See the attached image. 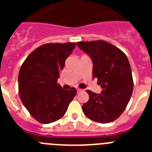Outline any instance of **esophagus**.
I'll list each match as a JSON object with an SVG mask.
<instances>
[{"instance_id": "34e87169", "label": "esophagus", "mask_w": 152, "mask_h": 152, "mask_svg": "<svg viewBox=\"0 0 152 152\" xmlns=\"http://www.w3.org/2000/svg\"><path fill=\"white\" fill-rule=\"evenodd\" d=\"M76 89H77V93L80 92V91H83L82 89H80V88H76Z\"/></svg>"}]
</instances>
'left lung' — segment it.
Listing matches in <instances>:
<instances>
[{"mask_svg":"<svg viewBox=\"0 0 152 152\" xmlns=\"http://www.w3.org/2000/svg\"><path fill=\"white\" fill-rule=\"evenodd\" d=\"M79 49L93 62V78H97L100 94L88 90L89 100L82 110L88 119L100 123L116 120L123 113L133 91L129 60L121 50L103 40L78 42Z\"/></svg>","mask_w":152,"mask_h":152,"instance_id":"left-lung-1","label":"left lung"}]
</instances>
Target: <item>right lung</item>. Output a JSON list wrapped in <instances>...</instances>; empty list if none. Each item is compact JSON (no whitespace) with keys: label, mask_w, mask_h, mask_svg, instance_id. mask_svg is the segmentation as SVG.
<instances>
[{"label":"right lung","mask_w":152,"mask_h":152,"mask_svg":"<svg viewBox=\"0 0 152 152\" xmlns=\"http://www.w3.org/2000/svg\"><path fill=\"white\" fill-rule=\"evenodd\" d=\"M75 42L48 43L35 49L23 63L18 75L20 97L31 116L44 124L61 119L76 95L57 80Z\"/></svg>","instance_id":"right-lung-1"}]
</instances>
